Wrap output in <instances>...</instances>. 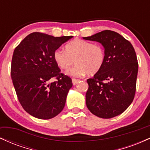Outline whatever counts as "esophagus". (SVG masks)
<instances>
[{"mask_svg": "<svg viewBox=\"0 0 150 150\" xmlns=\"http://www.w3.org/2000/svg\"><path fill=\"white\" fill-rule=\"evenodd\" d=\"M79 81H80V80H77V79H75V78L72 79V82H73V85H77V84L79 82Z\"/></svg>", "mask_w": 150, "mask_h": 150, "instance_id": "1", "label": "esophagus"}]
</instances>
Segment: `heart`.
I'll return each mask as SVG.
<instances>
[{
    "mask_svg": "<svg viewBox=\"0 0 150 150\" xmlns=\"http://www.w3.org/2000/svg\"><path fill=\"white\" fill-rule=\"evenodd\" d=\"M53 59L60 68L68 70L73 65H76L66 72L74 77H81L87 74L94 75L101 69L105 61V51L99 44L76 39L65 45V51L56 50Z\"/></svg>",
    "mask_w": 150,
    "mask_h": 150,
    "instance_id": "b5f03b06",
    "label": "heart"
}]
</instances>
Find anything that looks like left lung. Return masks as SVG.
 <instances>
[{
  "label": "left lung",
  "mask_w": 150,
  "mask_h": 150,
  "mask_svg": "<svg viewBox=\"0 0 150 150\" xmlns=\"http://www.w3.org/2000/svg\"><path fill=\"white\" fill-rule=\"evenodd\" d=\"M83 39L99 42L105 51L101 69L87 80V108L99 118L118 116L131 104L135 94L138 63L135 49L123 36L111 30Z\"/></svg>",
  "instance_id": "left-lung-1"
}]
</instances>
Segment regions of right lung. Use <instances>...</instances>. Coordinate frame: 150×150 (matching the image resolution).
Here are the masks:
<instances>
[{
  "label": "right lung",
  "instance_id": "obj_1",
  "mask_svg": "<svg viewBox=\"0 0 150 150\" xmlns=\"http://www.w3.org/2000/svg\"><path fill=\"white\" fill-rule=\"evenodd\" d=\"M71 38L33 32L13 52L10 73L15 92L22 108L35 118L50 119L64 108L73 83L61 73L53 53Z\"/></svg>",
  "mask_w": 150,
  "mask_h": 150
}]
</instances>
